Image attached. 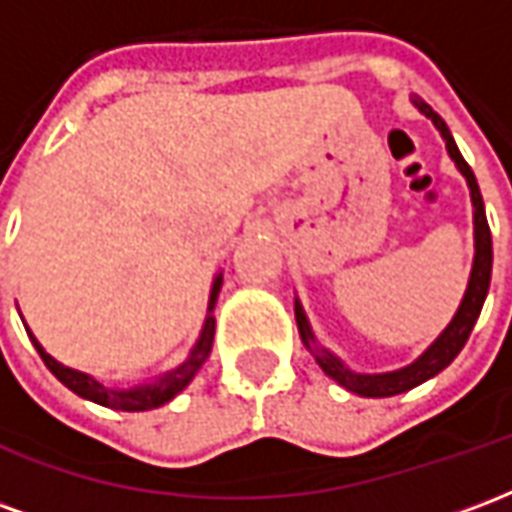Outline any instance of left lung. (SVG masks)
<instances>
[{
	"label": "left lung",
	"mask_w": 512,
	"mask_h": 512,
	"mask_svg": "<svg viewBox=\"0 0 512 512\" xmlns=\"http://www.w3.org/2000/svg\"><path fill=\"white\" fill-rule=\"evenodd\" d=\"M414 106H417L419 112L425 117H430L436 128L444 136V142H447V150H450V156L455 158V164L461 169L466 180H469V189H472V205H474V268H472V279H469V288H466V296H463L461 307L455 312V318L452 323L444 329L436 343L430 345L425 354L419 356L414 365L403 367V370H395V373H381V376H359V373H351L348 367L337 359L334 354H329L326 348H318L315 345V337H312L310 323H307V315L301 310L299 304H296V323H299V332L301 340L307 348H312V354L318 359V365L323 367V373L329 378H334L337 384L345 386L348 392H354V395L362 397H392L400 395V392H406V389H414L422 381H428L436 373H441L444 367L450 365L455 356L461 354V348L469 340V334H472L474 323L480 318V310H483V301L488 296V285H491V263H494V249H491V227H488V219H485V205H483V194H480V186H477V180H474L472 167L466 164V158L461 156V150L455 145V139H452L450 128L447 123L441 120L433 109H430L425 101H419L414 98Z\"/></svg>",
	"instance_id": "left-lung-1"
}]
</instances>
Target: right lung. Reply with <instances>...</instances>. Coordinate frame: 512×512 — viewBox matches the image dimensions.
I'll return each mask as SVG.
<instances>
[{
	"label": "right lung",
	"instance_id": "1",
	"mask_svg": "<svg viewBox=\"0 0 512 512\" xmlns=\"http://www.w3.org/2000/svg\"><path fill=\"white\" fill-rule=\"evenodd\" d=\"M219 288H222V277H216V282H213L211 307H208V310H213ZM213 326H216V321H213V315H208V318H205V326H202L200 343L194 345V351H191L189 359H186L180 367H175L172 373H167L164 378H158L156 384L134 386V389H112V386L98 384L95 378L84 376V373H76V370H71V367L60 365L57 359H51V356L40 348L38 340H35L32 334H29V337H32L35 348H38L43 365L49 367L51 373L60 378L62 384L68 386L71 392H76L79 397H87V400L101 403V406L117 408V411H150V408H158V406H164V403H169V400L178 395L183 386L189 384L191 378H194V373L200 370V365L205 362V356L211 354Z\"/></svg>",
	"mask_w": 512,
	"mask_h": 512
}]
</instances>
